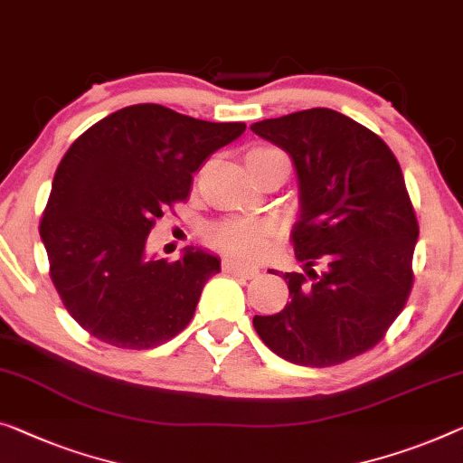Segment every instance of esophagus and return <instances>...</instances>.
<instances>
[{
    "label": "esophagus",
    "mask_w": 463,
    "mask_h": 463,
    "mask_svg": "<svg viewBox=\"0 0 463 463\" xmlns=\"http://www.w3.org/2000/svg\"><path fill=\"white\" fill-rule=\"evenodd\" d=\"M223 271L230 273V275H236V277H244V279H254L256 275H259V269L250 267V265H244V262L240 260H233V259H225L222 262Z\"/></svg>",
    "instance_id": "1"
}]
</instances>
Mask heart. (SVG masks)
Wrapping results in <instances>:
<instances>
[{
    "mask_svg": "<svg viewBox=\"0 0 463 463\" xmlns=\"http://www.w3.org/2000/svg\"><path fill=\"white\" fill-rule=\"evenodd\" d=\"M275 157H286L279 148L259 146L246 155L248 165ZM273 236V225L254 217H227L222 222L211 223L204 230V240L213 248L236 254L240 259H256L267 248V241Z\"/></svg>",
    "mask_w": 463,
    "mask_h": 463,
    "instance_id": "1",
    "label": "heart"
}]
</instances>
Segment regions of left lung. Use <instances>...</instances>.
I'll use <instances>...</instances> for the list:
<instances>
[{"label": "left lung", "instance_id": "1", "mask_svg": "<svg viewBox=\"0 0 463 463\" xmlns=\"http://www.w3.org/2000/svg\"><path fill=\"white\" fill-rule=\"evenodd\" d=\"M250 128L296 165L300 219L291 244L302 262L281 273L291 300L252 325L283 360L341 364L385 337L414 286L420 227L402 167L381 137L326 108Z\"/></svg>", "mask_w": 463, "mask_h": 463}]
</instances>
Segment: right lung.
Returning a JSON list of instances; mask_svg holds the SVG:
<instances>
[{"label": "right lung", "instance_id": "right-lung-1", "mask_svg": "<svg viewBox=\"0 0 463 463\" xmlns=\"http://www.w3.org/2000/svg\"><path fill=\"white\" fill-rule=\"evenodd\" d=\"M244 130V122H204L140 103L72 142L39 232L63 306L92 337L151 350L186 329L219 259L201 248H186L180 260L151 259L146 236L186 201L204 159Z\"/></svg>", "mask_w": 463, "mask_h": 463}]
</instances>
